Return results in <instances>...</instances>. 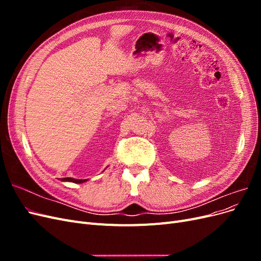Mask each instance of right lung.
Listing matches in <instances>:
<instances>
[{
	"mask_svg": "<svg viewBox=\"0 0 261 261\" xmlns=\"http://www.w3.org/2000/svg\"><path fill=\"white\" fill-rule=\"evenodd\" d=\"M61 180H63V181H72V183H75V184H82V183H85V181H87L88 179H77V178H72V177H64V178H62Z\"/></svg>",
	"mask_w": 261,
	"mask_h": 261,
	"instance_id": "right-lung-1",
	"label": "right lung"
}]
</instances>
